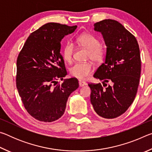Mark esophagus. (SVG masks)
<instances>
[{
  "label": "esophagus",
  "instance_id": "esophagus-1",
  "mask_svg": "<svg viewBox=\"0 0 152 152\" xmlns=\"http://www.w3.org/2000/svg\"><path fill=\"white\" fill-rule=\"evenodd\" d=\"M86 83L85 82H83V81H81V80L79 81V86H84V85H86Z\"/></svg>",
  "mask_w": 152,
  "mask_h": 152
}]
</instances>
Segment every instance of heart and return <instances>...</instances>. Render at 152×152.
<instances>
[{"instance_id":"1","label":"heart","mask_w":152,"mask_h":152,"mask_svg":"<svg viewBox=\"0 0 152 152\" xmlns=\"http://www.w3.org/2000/svg\"><path fill=\"white\" fill-rule=\"evenodd\" d=\"M77 42L82 48L88 50L87 60H91L95 64H101L105 57V50L100 44V41L91 33H83L77 38ZM74 46L72 43L67 42L62 50V56L66 62L71 63L73 60ZM93 64L91 61L77 63L70 68L71 75L80 80L86 79L92 71Z\"/></svg>"}]
</instances>
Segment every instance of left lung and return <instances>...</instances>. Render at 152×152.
<instances>
[{"mask_svg":"<svg viewBox=\"0 0 152 152\" xmlns=\"http://www.w3.org/2000/svg\"><path fill=\"white\" fill-rule=\"evenodd\" d=\"M107 45L105 61L94 77L101 83H89L91 101L95 112L105 119L123 114L135 99L140 84L141 58L135 36L115 20L104 19L94 23Z\"/></svg>","mask_w":152,"mask_h":152,"instance_id":"left-lung-1","label":"left lung"}]
</instances>
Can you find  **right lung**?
<instances>
[{
  "mask_svg": "<svg viewBox=\"0 0 152 152\" xmlns=\"http://www.w3.org/2000/svg\"><path fill=\"white\" fill-rule=\"evenodd\" d=\"M77 28L57 23L43 25L31 34L17 60L16 85L31 116L52 122L62 116L70 94L78 88V79L58 80L66 76L61 41Z\"/></svg>",
  "mask_w": 152,
  "mask_h": 152,
  "instance_id": "add662e5",
  "label": "right lung"
}]
</instances>
